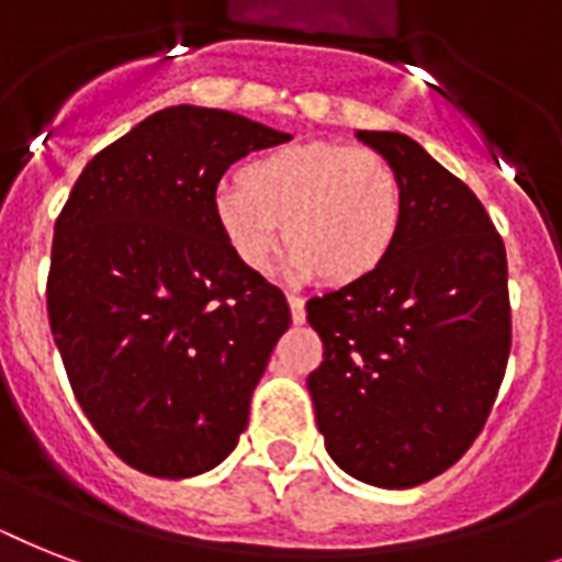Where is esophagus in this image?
Segmentation results:
<instances>
[{
    "instance_id": "34e87169",
    "label": "esophagus",
    "mask_w": 562,
    "mask_h": 562,
    "mask_svg": "<svg viewBox=\"0 0 562 562\" xmlns=\"http://www.w3.org/2000/svg\"><path fill=\"white\" fill-rule=\"evenodd\" d=\"M289 306H291V321L294 324H306V303L297 294H289Z\"/></svg>"
}]
</instances>
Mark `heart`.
Segmentation results:
<instances>
[{"label": "heart", "instance_id": "b5f03b06", "mask_svg": "<svg viewBox=\"0 0 562 562\" xmlns=\"http://www.w3.org/2000/svg\"><path fill=\"white\" fill-rule=\"evenodd\" d=\"M400 175L370 148L285 145L247 162L241 183H221L212 215L238 262L265 271L285 238V273L361 280L387 259L402 227Z\"/></svg>", "mask_w": 562, "mask_h": 562}]
</instances>
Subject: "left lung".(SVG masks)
Returning <instances> with one entry per match:
<instances>
[{"mask_svg":"<svg viewBox=\"0 0 562 562\" xmlns=\"http://www.w3.org/2000/svg\"><path fill=\"white\" fill-rule=\"evenodd\" d=\"M400 175L402 227L379 268L306 303L324 341L308 375L326 452L347 475L408 490L484 428L510 356L505 241L467 183L411 136L356 131Z\"/></svg>","mask_w":562,"mask_h":562,"instance_id":"left-lung-1","label":"left lung"}]
</instances>
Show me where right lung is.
Returning a JSON list of instances; mask_svg holds the SVG:
<instances>
[{
    "label": "right lung",
    "instance_id": "add662e5",
    "mask_svg": "<svg viewBox=\"0 0 562 562\" xmlns=\"http://www.w3.org/2000/svg\"><path fill=\"white\" fill-rule=\"evenodd\" d=\"M289 139L229 110L166 108L87 162L57 218V352L92 428L145 475H201L247 428L291 312L233 256L212 194L233 162Z\"/></svg>",
    "mask_w": 562,
    "mask_h": 562
}]
</instances>
